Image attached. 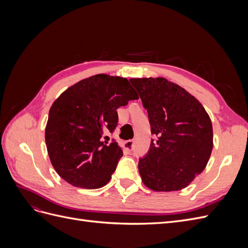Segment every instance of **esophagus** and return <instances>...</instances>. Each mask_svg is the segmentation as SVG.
Returning a JSON list of instances; mask_svg holds the SVG:
<instances>
[{"instance_id":"34e87169","label":"esophagus","mask_w":248,"mask_h":248,"mask_svg":"<svg viewBox=\"0 0 248 248\" xmlns=\"http://www.w3.org/2000/svg\"><path fill=\"white\" fill-rule=\"evenodd\" d=\"M133 142L134 140H126L125 144H124V149L127 150V151H131L132 148H133Z\"/></svg>"}]
</instances>
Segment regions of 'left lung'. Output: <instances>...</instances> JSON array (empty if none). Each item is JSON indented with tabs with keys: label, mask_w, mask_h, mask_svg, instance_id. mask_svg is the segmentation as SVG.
<instances>
[{
	"label": "left lung",
	"mask_w": 248,
	"mask_h": 248,
	"mask_svg": "<svg viewBox=\"0 0 248 248\" xmlns=\"http://www.w3.org/2000/svg\"><path fill=\"white\" fill-rule=\"evenodd\" d=\"M130 82L156 136L139 161L142 182L155 191L185 188L205 170L211 155L210 117L199 100L166 78H131Z\"/></svg>",
	"instance_id": "1"
}]
</instances>
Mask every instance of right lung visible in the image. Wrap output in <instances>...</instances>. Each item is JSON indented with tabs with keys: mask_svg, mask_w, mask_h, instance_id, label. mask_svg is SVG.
Returning a JSON list of instances; mask_svg holds the SVG:
<instances>
[{
	"mask_svg": "<svg viewBox=\"0 0 248 248\" xmlns=\"http://www.w3.org/2000/svg\"><path fill=\"white\" fill-rule=\"evenodd\" d=\"M137 99L128 79L107 74L82 79L60 95L46 128L49 159L59 176L80 188L106 185L123 156L106 133L116 129L117 109Z\"/></svg>",
	"mask_w": 248,
	"mask_h": 248,
	"instance_id": "obj_1",
	"label": "right lung"
}]
</instances>
